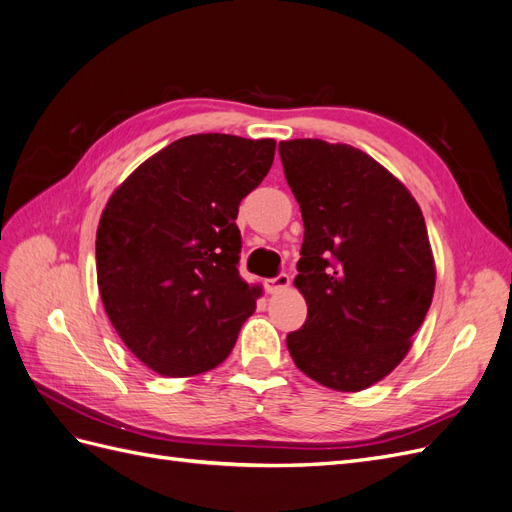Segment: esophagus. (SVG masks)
<instances>
[{
	"label": "esophagus",
	"instance_id": "obj_1",
	"mask_svg": "<svg viewBox=\"0 0 512 512\" xmlns=\"http://www.w3.org/2000/svg\"><path fill=\"white\" fill-rule=\"evenodd\" d=\"M288 286H290V275H286V273H280V275L271 277V280H265V290H267L269 294L282 292V290H286Z\"/></svg>",
	"mask_w": 512,
	"mask_h": 512
}]
</instances>
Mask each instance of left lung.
<instances>
[{
	"instance_id": "obj_1",
	"label": "left lung",
	"mask_w": 512,
	"mask_h": 512,
	"mask_svg": "<svg viewBox=\"0 0 512 512\" xmlns=\"http://www.w3.org/2000/svg\"><path fill=\"white\" fill-rule=\"evenodd\" d=\"M305 237L294 286L307 320L288 333L294 365L356 393L404 361L436 288L421 207L361 149L320 138L280 143Z\"/></svg>"
}]
</instances>
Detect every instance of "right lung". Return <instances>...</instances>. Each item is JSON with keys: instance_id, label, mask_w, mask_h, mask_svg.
<instances>
[{"instance_id": "obj_1", "label": "right lung", "mask_w": 512, "mask_h": 512, "mask_svg": "<svg viewBox=\"0 0 512 512\" xmlns=\"http://www.w3.org/2000/svg\"><path fill=\"white\" fill-rule=\"evenodd\" d=\"M273 138L192 134L138 166L108 198L98 288L117 335L160 376L218 367L260 288L239 275L241 200L267 177Z\"/></svg>"}]
</instances>
